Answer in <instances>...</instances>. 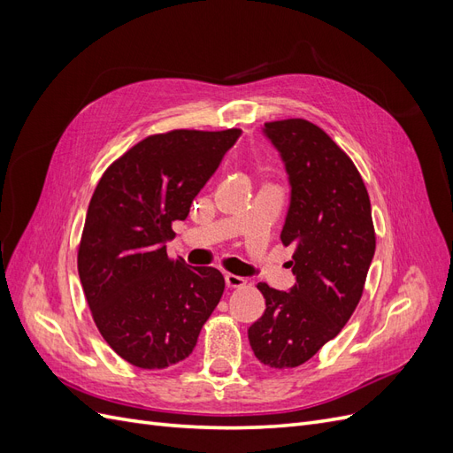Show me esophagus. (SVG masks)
I'll use <instances>...</instances> for the list:
<instances>
[{
	"instance_id": "esophagus-1",
	"label": "esophagus",
	"mask_w": 453,
	"mask_h": 453,
	"mask_svg": "<svg viewBox=\"0 0 453 453\" xmlns=\"http://www.w3.org/2000/svg\"><path fill=\"white\" fill-rule=\"evenodd\" d=\"M225 283L228 289H236V287H242L245 280L242 276H234V273H225Z\"/></svg>"
}]
</instances>
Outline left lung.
I'll use <instances>...</instances> for the list:
<instances>
[{
    "label": "left lung",
    "instance_id": "obj_1",
    "mask_svg": "<svg viewBox=\"0 0 453 453\" xmlns=\"http://www.w3.org/2000/svg\"><path fill=\"white\" fill-rule=\"evenodd\" d=\"M291 198L281 242L293 245L289 291L258 283L263 318L248 331L255 357L270 368L306 363L357 308L376 250L366 187L349 157L304 119L266 122Z\"/></svg>",
    "mask_w": 453,
    "mask_h": 453
}]
</instances>
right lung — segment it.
<instances>
[{
    "mask_svg": "<svg viewBox=\"0 0 453 453\" xmlns=\"http://www.w3.org/2000/svg\"><path fill=\"white\" fill-rule=\"evenodd\" d=\"M240 135L238 128L150 135L115 160L94 190L79 278L104 340L134 366L187 359L223 296L221 272L170 260L166 242Z\"/></svg>",
    "mask_w": 453,
    "mask_h": 453,
    "instance_id": "1",
    "label": "right lung"
}]
</instances>
